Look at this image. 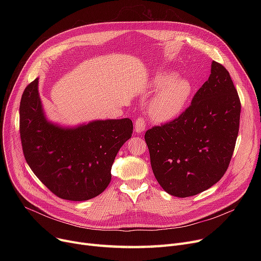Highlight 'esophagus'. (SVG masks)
I'll use <instances>...</instances> for the list:
<instances>
[{"label": "esophagus", "mask_w": 261, "mask_h": 261, "mask_svg": "<svg viewBox=\"0 0 261 261\" xmlns=\"http://www.w3.org/2000/svg\"><path fill=\"white\" fill-rule=\"evenodd\" d=\"M146 128V122L145 119L143 117H139L135 119V127L134 130L136 131V133H142Z\"/></svg>", "instance_id": "1"}]
</instances>
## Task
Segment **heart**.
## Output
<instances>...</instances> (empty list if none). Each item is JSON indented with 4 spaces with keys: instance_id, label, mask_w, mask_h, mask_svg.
Segmentation results:
<instances>
[{
    "instance_id": "obj_1",
    "label": "heart",
    "mask_w": 261,
    "mask_h": 261,
    "mask_svg": "<svg viewBox=\"0 0 261 261\" xmlns=\"http://www.w3.org/2000/svg\"><path fill=\"white\" fill-rule=\"evenodd\" d=\"M151 87L160 92L150 103L149 112L159 121L169 120L179 115L193 92V87L187 79L177 78L175 73L169 71L158 73L151 80Z\"/></svg>"
}]
</instances>
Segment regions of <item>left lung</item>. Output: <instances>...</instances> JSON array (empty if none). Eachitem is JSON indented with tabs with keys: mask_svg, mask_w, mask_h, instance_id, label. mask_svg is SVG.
I'll return each mask as SVG.
<instances>
[{
	"mask_svg": "<svg viewBox=\"0 0 261 261\" xmlns=\"http://www.w3.org/2000/svg\"><path fill=\"white\" fill-rule=\"evenodd\" d=\"M241 103L226 68L211 75L175 119L145 133L156 181L171 196L198 195L224 175L239 131Z\"/></svg>",
	"mask_w": 261,
	"mask_h": 261,
	"instance_id": "obj_1",
	"label": "left lung"
}]
</instances>
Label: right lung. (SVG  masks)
Segmentation results:
<instances>
[{"instance_id": "right-lung-1", "label": "right lung", "mask_w": 261, "mask_h": 261, "mask_svg": "<svg viewBox=\"0 0 261 261\" xmlns=\"http://www.w3.org/2000/svg\"><path fill=\"white\" fill-rule=\"evenodd\" d=\"M132 132L129 118L62 128L45 118L38 78L23 92L20 136L24 158L38 179L61 199L86 201L100 195L111 181L118 150Z\"/></svg>"}]
</instances>
